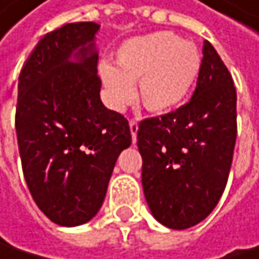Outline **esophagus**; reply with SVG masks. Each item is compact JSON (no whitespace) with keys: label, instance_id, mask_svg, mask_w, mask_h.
<instances>
[{"label":"esophagus","instance_id":"34e87169","mask_svg":"<svg viewBox=\"0 0 259 259\" xmlns=\"http://www.w3.org/2000/svg\"><path fill=\"white\" fill-rule=\"evenodd\" d=\"M128 125H131V134H132V141L137 143V134H138V122L135 119H132L131 122H128Z\"/></svg>","mask_w":259,"mask_h":259}]
</instances>
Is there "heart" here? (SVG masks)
<instances>
[{
  "label": "heart",
  "mask_w": 259,
  "mask_h": 259,
  "mask_svg": "<svg viewBox=\"0 0 259 259\" xmlns=\"http://www.w3.org/2000/svg\"><path fill=\"white\" fill-rule=\"evenodd\" d=\"M115 65L101 63L99 77L107 104L122 108L138 96L147 110L171 112L191 93L202 57L196 45L172 32H154L124 41L115 53Z\"/></svg>",
  "instance_id": "heart-1"
}]
</instances>
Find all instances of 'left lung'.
<instances>
[{"instance_id":"1","label":"left lung","mask_w":259,"mask_h":259,"mask_svg":"<svg viewBox=\"0 0 259 259\" xmlns=\"http://www.w3.org/2000/svg\"><path fill=\"white\" fill-rule=\"evenodd\" d=\"M197 87L176 112L140 122L143 191L152 216L185 230L218 205L236 143V88L210 41H203Z\"/></svg>"}]
</instances>
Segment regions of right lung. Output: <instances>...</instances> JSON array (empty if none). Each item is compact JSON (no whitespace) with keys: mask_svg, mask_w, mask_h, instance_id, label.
<instances>
[{"mask_svg":"<svg viewBox=\"0 0 259 259\" xmlns=\"http://www.w3.org/2000/svg\"><path fill=\"white\" fill-rule=\"evenodd\" d=\"M98 31L85 21L46 34L18 77L23 174L37 206L62 227L98 214L116 160L132 144L127 119L101 101Z\"/></svg>","mask_w":259,"mask_h":259,"instance_id":"add662e5","label":"right lung"}]
</instances>
